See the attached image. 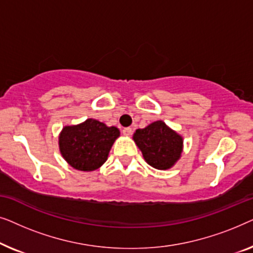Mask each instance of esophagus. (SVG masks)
Wrapping results in <instances>:
<instances>
[{
	"instance_id": "obj_1",
	"label": "esophagus",
	"mask_w": 253,
	"mask_h": 253,
	"mask_svg": "<svg viewBox=\"0 0 253 253\" xmlns=\"http://www.w3.org/2000/svg\"><path fill=\"white\" fill-rule=\"evenodd\" d=\"M122 132L124 136H131V133H132V129H131V127H124Z\"/></svg>"
}]
</instances>
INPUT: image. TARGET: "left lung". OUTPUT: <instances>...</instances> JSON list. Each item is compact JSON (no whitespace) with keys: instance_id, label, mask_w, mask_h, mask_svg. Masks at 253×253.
Wrapping results in <instances>:
<instances>
[{"instance_id":"obj_1","label":"left lung","mask_w":253,"mask_h":253,"mask_svg":"<svg viewBox=\"0 0 253 253\" xmlns=\"http://www.w3.org/2000/svg\"><path fill=\"white\" fill-rule=\"evenodd\" d=\"M132 139L144 160L159 170L174 167L183 152V137L164 121H155L144 129H137Z\"/></svg>"}]
</instances>
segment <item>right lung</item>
Segmentation results:
<instances>
[{
  "mask_svg": "<svg viewBox=\"0 0 253 253\" xmlns=\"http://www.w3.org/2000/svg\"><path fill=\"white\" fill-rule=\"evenodd\" d=\"M120 137L116 126H107L94 119L65 126L58 136L61 155L68 165L81 171H93L108 159L110 148Z\"/></svg>",
  "mask_w": 253,
  "mask_h": 253,
  "instance_id": "obj_1",
  "label": "right lung"
}]
</instances>
